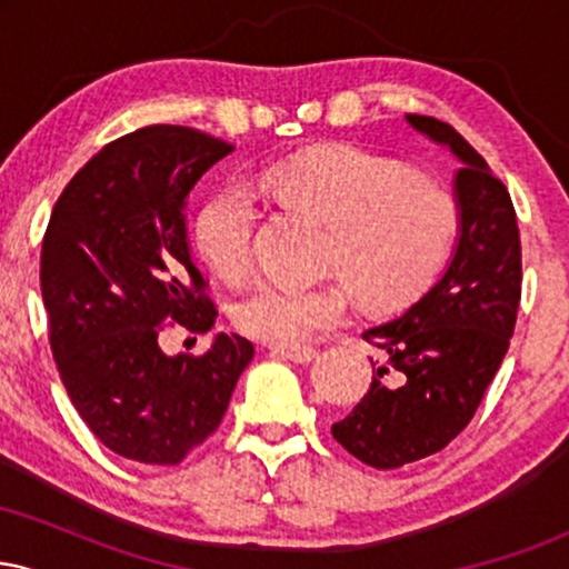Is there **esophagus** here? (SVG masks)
Wrapping results in <instances>:
<instances>
[{
  "label": "esophagus",
  "instance_id": "1",
  "mask_svg": "<svg viewBox=\"0 0 569 569\" xmlns=\"http://www.w3.org/2000/svg\"><path fill=\"white\" fill-rule=\"evenodd\" d=\"M272 352L293 363H310L312 358L318 356V350L310 348V345H299V348H272Z\"/></svg>",
  "mask_w": 569,
  "mask_h": 569
}]
</instances>
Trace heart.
I'll return each instance as SVG.
<instances>
[{
	"mask_svg": "<svg viewBox=\"0 0 569 569\" xmlns=\"http://www.w3.org/2000/svg\"><path fill=\"white\" fill-rule=\"evenodd\" d=\"M264 187L331 227L329 267L345 276L318 286L262 283L238 299V329L280 348L342 323L356 291L380 310L415 302L439 278L460 234V206L447 187L350 143L278 162L264 173ZM257 224L253 194L227 184L202 202L194 243L213 272L240 280L253 264Z\"/></svg>",
	"mask_w": 569,
	"mask_h": 569,
	"instance_id": "1",
	"label": "heart"
}]
</instances>
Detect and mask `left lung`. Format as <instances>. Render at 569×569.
<instances>
[{
	"mask_svg": "<svg viewBox=\"0 0 569 569\" xmlns=\"http://www.w3.org/2000/svg\"><path fill=\"white\" fill-rule=\"evenodd\" d=\"M460 160V234L443 276L396 321L363 331L380 348L369 393L335 439L371 468H401L441 452L473 420L511 342L521 299V240L506 184L447 122L407 114Z\"/></svg>",
	"mask_w": 569,
	"mask_h": 569,
	"instance_id": "8db88e82",
	"label": "left lung"
}]
</instances>
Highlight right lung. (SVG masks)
Returning a JSON list of instances; mask_svg holds the SVG:
<instances>
[{"label":"right lung","mask_w":569,"mask_h":569,"mask_svg":"<svg viewBox=\"0 0 569 569\" xmlns=\"http://www.w3.org/2000/svg\"><path fill=\"white\" fill-rule=\"evenodd\" d=\"M232 143L149 126L93 154L58 198L39 259L63 388L114 455L176 466L219 428L253 345L217 335L166 356L168 326L206 335L217 307L187 240V194Z\"/></svg>","instance_id":"right-lung-1"}]
</instances>
